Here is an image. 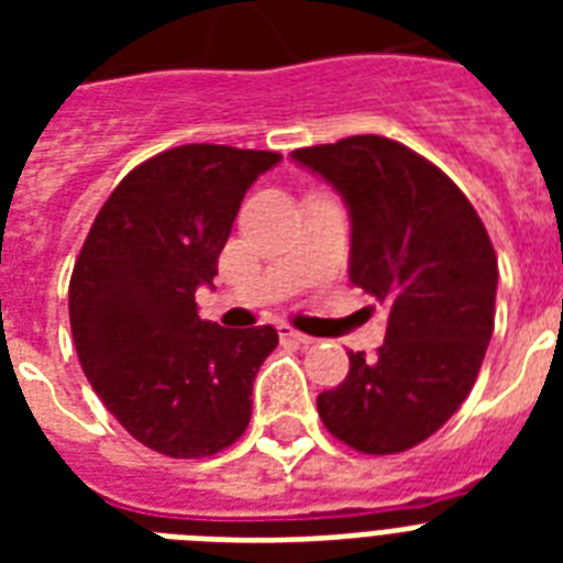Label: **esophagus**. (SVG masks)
<instances>
[{"label": "esophagus", "instance_id": "34e87169", "mask_svg": "<svg viewBox=\"0 0 563 563\" xmlns=\"http://www.w3.org/2000/svg\"><path fill=\"white\" fill-rule=\"evenodd\" d=\"M277 333H280L283 342H295V344H312V335L300 333V330H295L291 324H280L277 327Z\"/></svg>", "mask_w": 563, "mask_h": 563}]
</instances>
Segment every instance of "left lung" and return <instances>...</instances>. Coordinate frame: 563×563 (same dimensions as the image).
Returning <instances> with one entry per match:
<instances>
[{"label":"left lung","instance_id":"left-lung-1","mask_svg":"<svg viewBox=\"0 0 563 563\" xmlns=\"http://www.w3.org/2000/svg\"><path fill=\"white\" fill-rule=\"evenodd\" d=\"M291 157L342 192L351 283L388 307L383 347L347 353L351 371L318 394V415L360 453L411 450L453 418L488 351L499 277L488 230L435 163L388 136Z\"/></svg>","mask_w":563,"mask_h":563}]
</instances>
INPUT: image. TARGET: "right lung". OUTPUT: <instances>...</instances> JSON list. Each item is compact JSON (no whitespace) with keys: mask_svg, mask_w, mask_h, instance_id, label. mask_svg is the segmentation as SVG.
Wrapping results in <instances>:
<instances>
[{"mask_svg":"<svg viewBox=\"0 0 563 563\" xmlns=\"http://www.w3.org/2000/svg\"><path fill=\"white\" fill-rule=\"evenodd\" d=\"M277 152L192 143L122 178L92 221L69 280L81 368L108 411L154 453L207 459L251 420L274 327L201 321L195 289L219 274L247 187Z\"/></svg>","mask_w":563,"mask_h":563,"instance_id":"right-lung-1","label":"right lung"}]
</instances>
